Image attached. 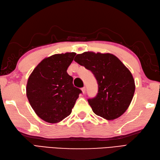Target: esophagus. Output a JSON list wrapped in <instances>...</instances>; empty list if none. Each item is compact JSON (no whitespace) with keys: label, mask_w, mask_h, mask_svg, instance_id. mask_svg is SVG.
I'll list each match as a JSON object with an SVG mask.
<instances>
[{"label":"esophagus","mask_w":160,"mask_h":160,"mask_svg":"<svg viewBox=\"0 0 160 160\" xmlns=\"http://www.w3.org/2000/svg\"><path fill=\"white\" fill-rule=\"evenodd\" d=\"M81 91H82V93L84 94V93H85V91H86V89H85V87H83V88H81Z\"/></svg>","instance_id":"34e87169"}]
</instances>
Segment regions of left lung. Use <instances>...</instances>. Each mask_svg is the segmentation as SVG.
<instances>
[{"label": "left lung", "mask_w": 160, "mask_h": 160, "mask_svg": "<svg viewBox=\"0 0 160 160\" xmlns=\"http://www.w3.org/2000/svg\"><path fill=\"white\" fill-rule=\"evenodd\" d=\"M75 60L92 72L98 85L97 95L88 100L93 112L107 120L122 115L129 107L135 91L132 73L111 53L86 52Z\"/></svg>", "instance_id": "8db88e82"}]
</instances>
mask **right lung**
Wrapping results in <instances>:
<instances>
[{
    "label": "right lung",
    "mask_w": 160,
    "mask_h": 160,
    "mask_svg": "<svg viewBox=\"0 0 160 160\" xmlns=\"http://www.w3.org/2000/svg\"><path fill=\"white\" fill-rule=\"evenodd\" d=\"M76 53L55 54L42 60L28 79L26 96L36 114L45 122H61L72 112L81 90L67 73Z\"/></svg>",
    "instance_id": "right-lung-1"
}]
</instances>
